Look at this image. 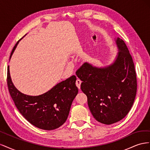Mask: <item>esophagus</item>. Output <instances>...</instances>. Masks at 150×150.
<instances>
[{
    "mask_svg": "<svg viewBox=\"0 0 150 150\" xmlns=\"http://www.w3.org/2000/svg\"><path fill=\"white\" fill-rule=\"evenodd\" d=\"M81 83H82V81H81L79 79H77V80L76 81V84L77 86V87H78L79 89H80Z\"/></svg>",
    "mask_w": 150,
    "mask_h": 150,
    "instance_id": "esophagus-1",
    "label": "esophagus"
}]
</instances>
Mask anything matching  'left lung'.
Instances as JSON below:
<instances>
[{
  "label": "left lung",
  "mask_w": 150,
  "mask_h": 150,
  "mask_svg": "<svg viewBox=\"0 0 150 150\" xmlns=\"http://www.w3.org/2000/svg\"><path fill=\"white\" fill-rule=\"evenodd\" d=\"M116 60L105 67L85 62L76 71L83 81L82 91L87 96L91 112L105 125L118 122L132 107L137 91V80L133 58L126 44L117 38Z\"/></svg>",
  "instance_id": "8db88e82"
}]
</instances>
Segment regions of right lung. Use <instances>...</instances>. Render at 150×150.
Instances as JSON below:
<instances>
[{
    "label": "right lung",
    "instance_id": "1",
    "mask_svg": "<svg viewBox=\"0 0 150 150\" xmlns=\"http://www.w3.org/2000/svg\"><path fill=\"white\" fill-rule=\"evenodd\" d=\"M18 41L13 47L10 59ZM73 75L58 83L47 92L39 96L26 95L18 91L13 84L7 67L8 91L17 110L30 124L44 130H53L62 126L69 115L74 99L78 93Z\"/></svg>",
    "mask_w": 150,
    "mask_h": 150
}]
</instances>
